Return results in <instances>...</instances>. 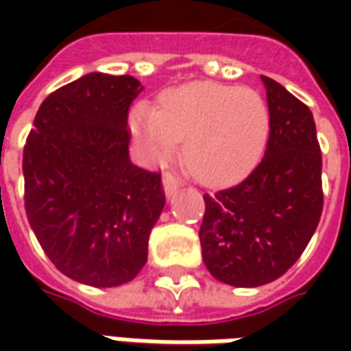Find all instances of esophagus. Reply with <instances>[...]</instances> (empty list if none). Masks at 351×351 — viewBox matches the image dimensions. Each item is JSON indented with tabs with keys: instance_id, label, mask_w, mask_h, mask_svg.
<instances>
[{
	"instance_id": "obj_1",
	"label": "esophagus",
	"mask_w": 351,
	"mask_h": 351,
	"mask_svg": "<svg viewBox=\"0 0 351 351\" xmlns=\"http://www.w3.org/2000/svg\"><path fill=\"white\" fill-rule=\"evenodd\" d=\"M162 187H164L166 197H171L176 195V191L182 187V182H180L173 173H164V176H162Z\"/></svg>"
}]
</instances>
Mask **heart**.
<instances>
[{
	"mask_svg": "<svg viewBox=\"0 0 351 351\" xmlns=\"http://www.w3.org/2000/svg\"><path fill=\"white\" fill-rule=\"evenodd\" d=\"M130 130L150 162H164L185 141L183 160L199 182L230 185L262 160L269 138V109L248 88L193 82L162 95L160 109L138 103Z\"/></svg>",
	"mask_w": 351,
	"mask_h": 351,
	"instance_id": "heart-1",
	"label": "heart"
}]
</instances>
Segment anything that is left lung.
Segmentation results:
<instances>
[{
	"label": "left lung",
	"mask_w": 351,
	"mask_h": 351,
	"mask_svg": "<svg viewBox=\"0 0 351 351\" xmlns=\"http://www.w3.org/2000/svg\"><path fill=\"white\" fill-rule=\"evenodd\" d=\"M269 138L242 183L205 199L199 228L210 276L232 287L276 281L311 242L322 215V154L311 109L262 75Z\"/></svg>",
	"instance_id": "left-lung-1"
}]
</instances>
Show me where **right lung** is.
Masks as SVG:
<instances>
[{"instance_id": "1", "label": "right lung", "mask_w": 351, "mask_h": 351, "mask_svg": "<svg viewBox=\"0 0 351 351\" xmlns=\"http://www.w3.org/2000/svg\"><path fill=\"white\" fill-rule=\"evenodd\" d=\"M132 75L91 72L50 93L25 152V209L38 244L64 276L117 287L138 276L166 197L160 173L128 156Z\"/></svg>"}]
</instances>
